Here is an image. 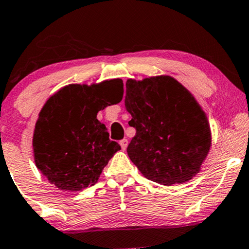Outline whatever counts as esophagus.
Here are the masks:
<instances>
[{"instance_id": "1", "label": "esophagus", "mask_w": 249, "mask_h": 249, "mask_svg": "<svg viewBox=\"0 0 249 249\" xmlns=\"http://www.w3.org/2000/svg\"><path fill=\"white\" fill-rule=\"evenodd\" d=\"M119 144H121V146H122V148L123 150H126V147H127V144H128V141L127 139H122L121 142H119Z\"/></svg>"}]
</instances>
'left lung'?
I'll return each instance as SVG.
<instances>
[{
    "instance_id": "obj_1",
    "label": "left lung",
    "mask_w": 249,
    "mask_h": 249,
    "mask_svg": "<svg viewBox=\"0 0 249 249\" xmlns=\"http://www.w3.org/2000/svg\"><path fill=\"white\" fill-rule=\"evenodd\" d=\"M125 107L136 128L127 154L145 178L171 186L199 173L212 144L211 127L184 85L171 76L127 79Z\"/></svg>"
}]
</instances>
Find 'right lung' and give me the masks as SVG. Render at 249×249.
<instances>
[{
  "label": "right lung",
  "instance_id": "right-lung-1",
  "mask_svg": "<svg viewBox=\"0 0 249 249\" xmlns=\"http://www.w3.org/2000/svg\"><path fill=\"white\" fill-rule=\"evenodd\" d=\"M121 79L69 84L45 102L33 137L37 168L53 185L76 192L92 186L117 151L97 113L123 98Z\"/></svg>",
  "mask_w": 249,
  "mask_h": 249
}]
</instances>
